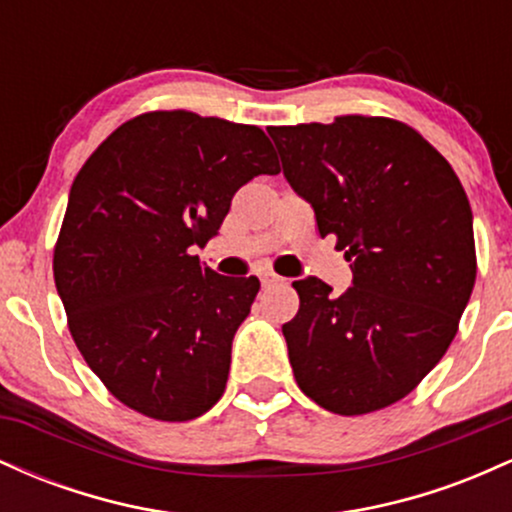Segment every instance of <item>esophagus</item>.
Listing matches in <instances>:
<instances>
[{"mask_svg":"<svg viewBox=\"0 0 512 512\" xmlns=\"http://www.w3.org/2000/svg\"><path fill=\"white\" fill-rule=\"evenodd\" d=\"M260 281H262V286H274V284H279V281H284V279H279V276L272 274V272H264L260 276Z\"/></svg>","mask_w":512,"mask_h":512,"instance_id":"34e87169","label":"esophagus"}]
</instances>
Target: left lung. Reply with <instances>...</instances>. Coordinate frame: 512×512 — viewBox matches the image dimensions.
Segmentation results:
<instances>
[{
  "label": "left lung",
  "mask_w": 512,
  "mask_h": 512,
  "mask_svg": "<svg viewBox=\"0 0 512 512\" xmlns=\"http://www.w3.org/2000/svg\"><path fill=\"white\" fill-rule=\"evenodd\" d=\"M284 178L337 236L354 281L342 296L317 276L281 327L296 383L342 416L407 397L443 358L477 279L469 199L450 163L390 117L269 127Z\"/></svg>",
  "instance_id": "left-lung-1"
}]
</instances>
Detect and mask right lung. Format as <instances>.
I'll list each match as a JSON object with an SVG mask.
<instances>
[{
	"label": "right lung",
	"instance_id": "1",
	"mask_svg": "<svg viewBox=\"0 0 512 512\" xmlns=\"http://www.w3.org/2000/svg\"><path fill=\"white\" fill-rule=\"evenodd\" d=\"M276 173L260 127L156 110L117 127L74 178L55 286L88 368L129 409L190 421L221 399L260 281L216 274L195 248L245 182Z\"/></svg>",
	"mask_w": 512,
	"mask_h": 512
}]
</instances>
